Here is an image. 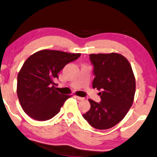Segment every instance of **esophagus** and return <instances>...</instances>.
<instances>
[{
    "mask_svg": "<svg viewBox=\"0 0 157 157\" xmlns=\"http://www.w3.org/2000/svg\"><path fill=\"white\" fill-rule=\"evenodd\" d=\"M75 98H76V99H78V100H84L85 98H82V97H78V96H74Z\"/></svg>",
    "mask_w": 157,
    "mask_h": 157,
    "instance_id": "esophagus-1",
    "label": "esophagus"
}]
</instances>
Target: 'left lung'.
<instances>
[{
    "label": "left lung",
    "mask_w": 157,
    "mask_h": 157,
    "mask_svg": "<svg viewBox=\"0 0 157 157\" xmlns=\"http://www.w3.org/2000/svg\"><path fill=\"white\" fill-rule=\"evenodd\" d=\"M90 59L94 75L92 87L101 91V101L89 99L90 110L83 117L94 128L107 129L119 123L132 106L135 76L128 60L119 54H92Z\"/></svg>",
    "instance_id": "left-lung-1"
}]
</instances>
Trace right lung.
Returning a JSON list of instances; mask_svg holds the SVG:
<instances>
[{
  "label": "right lung",
  "instance_id": "add662e5",
  "mask_svg": "<svg viewBox=\"0 0 157 157\" xmlns=\"http://www.w3.org/2000/svg\"><path fill=\"white\" fill-rule=\"evenodd\" d=\"M81 54L41 50L27 59L17 76V96L23 111L38 121H46L59 113L69 95L56 90L54 80L67 64Z\"/></svg>",
  "mask_w": 157,
  "mask_h": 157
}]
</instances>
